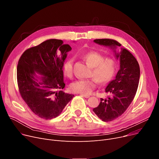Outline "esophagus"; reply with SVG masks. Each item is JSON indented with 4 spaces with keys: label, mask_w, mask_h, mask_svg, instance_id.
Listing matches in <instances>:
<instances>
[{
    "label": "esophagus",
    "mask_w": 159,
    "mask_h": 159,
    "mask_svg": "<svg viewBox=\"0 0 159 159\" xmlns=\"http://www.w3.org/2000/svg\"><path fill=\"white\" fill-rule=\"evenodd\" d=\"M80 95H81V96H83V97L85 98H89V97H90V96H89V95H85V94H80Z\"/></svg>",
    "instance_id": "1"
}]
</instances>
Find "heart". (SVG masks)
<instances>
[{"instance_id": "1", "label": "heart", "mask_w": 159, "mask_h": 159, "mask_svg": "<svg viewBox=\"0 0 159 159\" xmlns=\"http://www.w3.org/2000/svg\"><path fill=\"white\" fill-rule=\"evenodd\" d=\"M87 64L92 67L89 80H80L72 83L70 89L72 92L81 94H89L96 87V83L100 84H107L110 81L117 70V63L112 58H105L100 53L90 51L83 55ZM74 59L69 58L64 63L63 71L65 76L71 78L73 75Z\"/></svg>"}]
</instances>
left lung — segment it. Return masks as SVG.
Here are the masks:
<instances>
[{
	"label": "left lung",
	"mask_w": 159,
	"mask_h": 159,
	"mask_svg": "<svg viewBox=\"0 0 159 159\" xmlns=\"http://www.w3.org/2000/svg\"><path fill=\"white\" fill-rule=\"evenodd\" d=\"M94 42L108 47L120 59V70L115 79L109 83L105 90L110 94L107 99H100L98 107L93 109L95 114L103 122H109L122 115L134 99L140 79V67L138 61L131 53L122 48L120 52L116 49L121 44L111 39H95Z\"/></svg>",
	"instance_id": "left-lung-1"
}]
</instances>
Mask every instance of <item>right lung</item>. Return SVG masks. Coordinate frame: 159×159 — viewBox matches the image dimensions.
<instances>
[{"label":"right lung","mask_w":159,"mask_h":159,"mask_svg":"<svg viewBox=\"0 0 159 159\" xmlns=\"http://www.w3.org/2000/svg\"><path fill=\"white\" fill-rule=\"evenodd\" d=\"M71 50L63 41L52 39L27 49L19 60L17 76L20 94L40 118H56L74 96L61 90L65 86L63 66Z\"/></svg>","instance_id":"obj_1"}]
</instances>
